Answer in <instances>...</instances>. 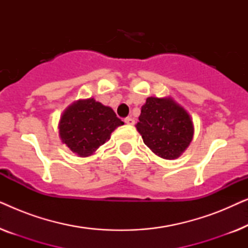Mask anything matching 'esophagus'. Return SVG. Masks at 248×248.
Instances as JSON below:
<instances>
[{
    "mask_svg": "<svg viewBox=\"0 0 248 248\" xmlns=\"http://www.w3.org/2000/svg\"><path fill=\"white\" fill-rule=\"evenodd\" d=\"M124 122L125 123H126L127 125H134V123H135V120L133 117H126L124 120Z\"/></svg>",
    "mask_w": 248,
    "mask_h": 248,
    "instance_id": "34e87169",
    "label": "esophagus"
}]
</instances>
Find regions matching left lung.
<instances>
[{
    "label": "left lung",
    "instance_id": "obj_1",
    "mask_svg": "<svg viewBox=\"0 0 248 248\" xmlns=\"http://www.w3.org/2000/svg\"><path fill=\"white\" fill-rule=\"evenodd\" d=\"M135 127L144 144L167 160L182 155L194 135V125L187 110L170 96L147 98Z\"/></svg>",
    "mask_w": 248,
    "mask_h": 248
}]
</instances>
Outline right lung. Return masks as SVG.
Returning <instances> with one entry per match:
<instances>
[{"mask_svg":"<svg viewBox=\"0 0 248 248\" xmlns=\"http://www.w3.org/2000/svg\"><path fill=\"white\" fill-rule=\"evenodd\" d=\"M124 123L110 107L93 98L79 99L63 111L59 123V135L78 157H89L109 140L111 132Z\"/></svg>","mask_w":248,"mask_h":248,"instance_id":"right-lung-1","label":"right lung"}]
</instances>
